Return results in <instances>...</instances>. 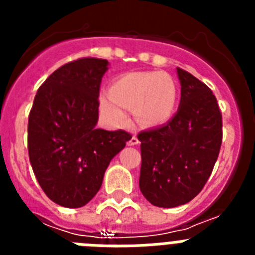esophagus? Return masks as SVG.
<instances>
[{
  "label": "esophagus",
  "instance_id": "esophagus-1",
  "mask_svg": "<svg viewBox=\"0 0 255 255\" xmlns=\"http://www.w3.org/2000/svg\"><path fill=\"white\" fill-rule=\"evenodd\" d=\"M136 144H139V139L136 138V135H132L131 138L128 140V145H136Z\"/></svg>",
  "mask_w": 255,
  "mask_h": 255
}]
</instances>
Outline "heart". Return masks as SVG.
I'll return each instance as SVG.
<instances>
[{
	"label": "heart",
	"instance_id": "1",
	"mask_svg": "<svg viewBox=\"0 0 255 255\" xmlns=\"http://www.w3.org/2000/svg\"><path fill=\"white\" fill-rule=\"evenodd\" d=\"M177 103V87L168 74L131 73L117 78L108 94L101 97V108L110 121L126 120L122 110L134 111L140 125L158 126L172 117Z\"/></svg>",
	"mask_w": 255,
	"mask_h": 255
}]
</instances>
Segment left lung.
<instances>
[{
    "label": "left lung",
    "instance_id": "8db88e82",
    "mask_svg": "<svg viewBox=\"0 0 255 255\" xmlns=\"http://www.w3.org/2000/svg\"><path fill=\"white\" fill-rule=\"evenodd\" d=\"M181 100L166 125L138 134L141 166L139 188L155 207L190 202L211 176L222 144V115L213 92L177 67Z\"/></svg>",
    "mask_w": 255,
    "mask_h": 255
}]
</instances>
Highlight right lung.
<instances>
[{"label":"right lung","instance_id":"1","mask_svg":"<svg viewBox=\"0 0 255 255\" xmlns=\"http://www.w3.org/2000/svg\"><path fill=\"white\" fill-rule=\"evenodd\" d=\"M108 61L83 57L58 67L35 94L28 120L31 168L47 197L66 208L93 199L105 171L131 134L97 129Z\"/></svg>","mask_w":255,"mask_h":255}]
</instances>
